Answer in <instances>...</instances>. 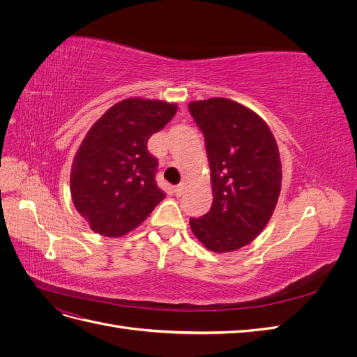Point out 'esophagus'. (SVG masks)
<instances>
[{"mask_svg":"<svg viewBox=\"0 0 357 357\" xmlns=\"http://www.w3.org/2000/svg\"><path fill=\"white\" fill-rule=\"evenodd\" d=\"M185 189H186V185H185V183H180V185H177V186L174 188L176 195H177V197H181L183 193H185Z\"/></svg>","mask_w":357,"mask_h":357,"instance_id":"1","label":"esophagus"}]
</instances>
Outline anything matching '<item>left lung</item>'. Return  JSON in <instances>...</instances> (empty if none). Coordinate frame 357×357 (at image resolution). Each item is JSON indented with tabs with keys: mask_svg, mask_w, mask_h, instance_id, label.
<instances>
[{
	"mask_svg": "<svg viewBox=\"0 0 357 357\" xmlns=\"http://www.w3.org/2000/svg\"><path fill=\"white\" fill-rule=\"evenodd\" d=\"M201 129L211 171L213 204L189 225L215 253L252 243L273 215L282 189V162L268 125L247 107L210 98L188 105Z\"/></svg>",
	"mask_w": 357,
	"mask_h": 357,
	"instance_id": "left-lung-1",
	"label": "left lung"
}]
</instances>
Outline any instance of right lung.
Masks as SVG:
<instances>
[{
    "label": "right lung",
    "instance_id": "obj_1",
    "mask_svg": "<svg viewBox=\"0 0 357 357\" xmlns=\"http://www.w3.org/2000/svg\"><path fill=\"white\" fill-rule=\"evenodd\" d=\"M177 112L176 104L128 98L86 134L71 168L74 207L104 236L135 229L165 198L156 185L158 159L147 142Z\"/></svg>",
    "mask_w": 357,
    "mask_h": 357
}]
</instances>
